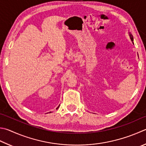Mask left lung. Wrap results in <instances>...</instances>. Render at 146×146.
<instances>
[{
  "label": "left lung",
  "mask_w": 146,
  "mask_h": 146,
  "mask_svg": "<svg viewBox=\"0 0 146 146\" xmlns=\"http://www.w3.org/2000/svg\"><path fill=\"white\" fill-rule=\"evenodd\" d=\"M128 34H129V38H130V39H131V41H132V43H133V36H132V34L129 33H128ZM134 44V43H133Z\"/></svg>",
  "instance_id": "8db88e82"
}]
</instances>
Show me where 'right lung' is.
Here are the masks:
<instances>
[{"instance_id": "add662e5", "label": "right lung", "mask_w": 146, "mask_h": 146, "mask_svg": "<svg viewBox=\"0 0 146 146\" xmlns=\"http://www.w3.org/2000/svg\"><path fill=\"white\" fill-rule=\"evenodd\" d=\"M59 106H60V105H59V106H58V107H57V108H56V109H58V108H59ZM51 112H50V113H51Z\"/></svg>"}]
</instances>
